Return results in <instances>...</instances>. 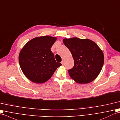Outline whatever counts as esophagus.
Listing matches in <instances>:
<instances>
[{"instance_id": "esophagus-1", "label": "esophagus", "mask_w": 120, "mask_h": 120, "mask_svg": "<svg viewBox=\"0 0 120 120\" xmlns=\"http://www.w3.org/2000/svg\"><path fill=\"white\" fill-rule=\"evenodd\" d=\"M61 63H62V65H64V60H62V62H61Z\"/></svg>"}]
</instances>
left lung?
<instances>
[{
  "mask_svg": "<svg viewBox=\"0 0 120 120\" xmlns=\"http://www.w3.org/2000/svg\"><path fill=\"white\" fill-rule=\"evenodd\" d=\"M63 42L74 60L72 68L68 70L71 78L79 84H87L96 79L102 70L104 54L98 45L88 39L65 38Z\"/></svg>",
  "mask_w": 120,
  "mask_h": 120,
  "instance_id": "1",
  "label": "left lung"
}]
</instances>
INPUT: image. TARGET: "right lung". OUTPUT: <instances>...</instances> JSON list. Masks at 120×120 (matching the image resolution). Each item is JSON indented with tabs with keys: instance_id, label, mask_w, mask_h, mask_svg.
Masks as SVG:
<instances>
[{
	"instance_id": "obj_1",
	"label": "right lung",
	"mask_w": 120,
	"mask_h": 120,
	"mask_svg": "<svg viewBox=\"0 0 120 120\" xmlns=\"http://www.w3.org/2000/svg\"><path fill=\"white\" fill-rule=\"evenodd\" d=\"M57 38L45 36L28 41L21 50L19 62L23 74L30 81L43 83L51 78L62 64L56 62L51 48Z\"/></svg>"
}]
</instances>
